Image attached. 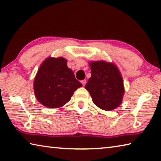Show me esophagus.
Segmentation results:
<instances>
[{"instance_id": "1", "label": "esophagus", "mask_w": 161, "mask_h": 161, "mask_svg": "<svg viewBox=\"0 0 161 161\" xmlns=\"http://www.w3.org/2000/svg\"><path fill=\"white\" fill-rule=\"evenodd\" d=\"M86 83V80H84L81 81V84H82L83 86L85 85Z\"/></svg>"}]
</instances>
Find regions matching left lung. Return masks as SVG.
I'll list each match as a JSON object with an SVG mask.
<instances>
[{"label": "left lung", "instance_id": "8db88e82", "mask_svg": "<svg viewBox=\"0 0 161 161\" xmlns=\"http://www.w3.org/2000/svg\"><path fill=\"white\" fill-rule=\"evenodd\" d=\"M92 77L86 84L92 101L97 107L111 111L121 104L124 94V82L114 64L104 61L90 63Z\"/></svg>", "mask_w": 161, "mask_h": 161}]
</instances>
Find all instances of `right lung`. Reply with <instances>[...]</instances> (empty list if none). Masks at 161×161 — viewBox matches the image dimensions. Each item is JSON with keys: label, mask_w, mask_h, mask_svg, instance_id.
I'll list each match as a JSON object with an SVG mask.
<instances>
[{"label": "right lung", "mask_w": 161, "mask_h": 161, "mask_svg": "<svg viewBox=\"0 0 161 161\" xmlns=\"http://www.w3.org/2000/svg\"><path fill=\"white\" fill-rule=\"evenodd\" d=\"M82 84L62 58H49L42 62L34 80V91L38 102L50 108L69 102L74 92Z\"/></svg>", "instance_id": "obj_1"}]
</instances>
